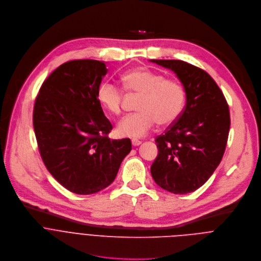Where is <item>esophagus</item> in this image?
I'll return each mask as SVG.
<instances>
[{
    "label": "esophagus",
    "instance_id": "obj_1",
    "mask_svg": "<svg viewBox=\"0 0 261 261\" xmlns=\"http://www.w3.org/2000/svg\"><path fill=\"white\" fill-rule=\"evenodd\" d=\"M141 143H142V142H141L140 140H138V139H133V140H132V144H133V146H135V147L141 145Z\"/></svg>",
    "mask_w": 261,
    "mask_h": 261
}]
</instances>
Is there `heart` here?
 I'll return each instance as SVG.
<instances>
[{
    "label": "heart",
    "instance_id": "1",
    "mask_svg": "<svg viewBox=\"0 0 261 261\" xmlns=\"http://www.w3.org/2000/svg\"><path fill=\"white\" fill-rule=\"evenodd\" d=\"M124 88L140 93L137 109L139 112L125 116L117 125L122 137H144L158 121L162 125L173 123L181 115L186 100L183 85L174 79H166L163 74L139 68L121 76ZM96 98L100 105L113 115L122 110L123 92L115 83L103 80L97 87Z\"/></svg>",
    "mask_w": 261,
    "mask_h": 261
}]
</instances>
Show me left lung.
<instances>
[{"label": "left lung", "mask_w": 261, "mask_h": 261, "mask_svg": "<svg viewBox=\"0 0 261 261\" xmlns=\"http://www.w3.org/2000/svg\"><path fill=\"white\" fill-rule=\"evenodd\" d=\"M172 70L186 92V106L166 133L155 140L158 158L151 166L155 183L175 194L193 192L219 166L230 116L226 99L203 70L177 60H150Z\"/></svg>", "instance_id": "obj_1"}]
</instances>
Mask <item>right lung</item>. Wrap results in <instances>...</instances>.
I'll return each mask as SVG.
<instances>
[{"label":"right lung","instance_id":"1","mask_svg":"<svg viewBox=\"0 0 261 261\" xmlns=\"http://www.w3.org/2000/svg\"><path fill=\"white\" fill-rule=\"evenodd\" d=\"M107 72L99 61L65 63L43 82L35 101L33 123L43 163L77 194L108 187L132 150L129 139L107 137L112 124L96 98Z\"/></svg>","mask_w":261,"mask_h":261}]
</instances>
